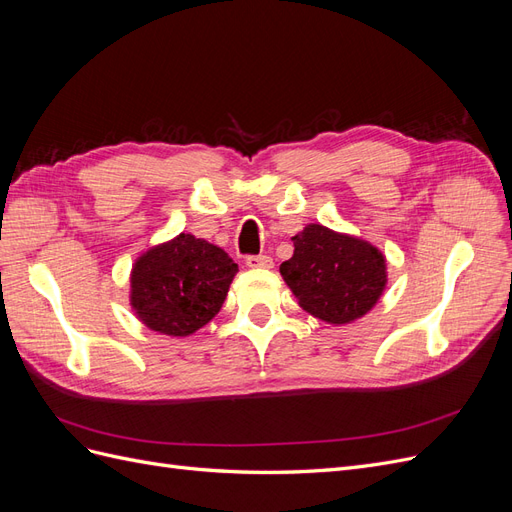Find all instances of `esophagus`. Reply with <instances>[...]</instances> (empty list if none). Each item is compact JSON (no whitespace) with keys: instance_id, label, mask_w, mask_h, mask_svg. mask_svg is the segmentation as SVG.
I'll return each mask as SVG.
<instances>
[{"instance_id":"1","label":"esophagus","mask_w":512,"mask_h":512,"mask_svg":"<svg viewBox=\"0 0 512 512\" xmlns=\"http://www.w3.org/2000/svg\"><path fill=\"white\" fill-rule=\"evenodd\" d=\"M245 265L250 269H271L273 267V260L265 254H258V256H247L245 258Z\"/></svg>"}]
</instances>
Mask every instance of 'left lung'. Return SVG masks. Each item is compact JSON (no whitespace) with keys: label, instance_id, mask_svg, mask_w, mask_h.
<instances>
[{"label":"left lung","instance_id":"obj_1","mask_svg":"<svg viewBox=\"0 0 512 512\" xmlns=\"http://www.w3.org/2000/svg\"><path fill=\"white\" fill-rule=\"evenodd\" d=\"M294 254L280 273L299 305L329 324L365 316L386 286V260L378 247L309 224L292 237Z\"/></svg>","mask_w":512,"mask_h":512}]
</instances>
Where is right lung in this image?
Returning a JSON list of instances; mask_svg holds the SVG:
<instances>
[{
  "instance_id": "add662e5",
  "label": "right lung",
  "mask_w": 512,
  "mask_h": 512,
  "mask_svg": "<svg viewBox=\"0 0 512 512\" xmlns=\"http://www.w3.org/2000/svg\"><path fill=\"white\" fill-rule=\"evenodd\" d=\"M237 271L218 245L181 232L134 262L130 303L151 331L192 335L220 312Z\"/></svg>"
}]
</instances>
